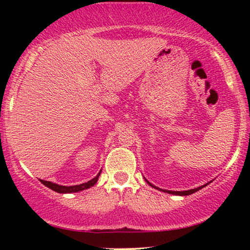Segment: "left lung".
<instances>
[{
  "label": "left lung",
  "mask_w": 250,
  "mask_h": 250,
  "mask_svg": "<svg viewBox=\"0 0 250 250\" xmlns=\"http://www.w3.org/2000/svg\"><path fill=\"white\" fill-rule=\"evenodd\" d=\"M146 182H148V181H146ZM149 183V182H148ZM150 186H151L152 188H156V187H153L151 183H149ZM208 184V183H207ZM207 184H205V186H203V187H199V188H196V189H191V190H187V191H169V190H163L164 192H167V193H170V194H177V196H189V194H191V193H194L196 192V191H198V190H200V189H203L204 187H206ZM156 189H159V188H156ZM160 190V189H159Z\"/></svg>",
  "instance_id": "left-lung-1"
}]
</instances>
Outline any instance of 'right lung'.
I'll use <instances>...</instances> for the list:
<instances>
[{
	"instance_id": "right-lung-1",
	"label": "right lung",
	"mask_w": 250,
	"mask_h": 250,
	"mask_svg": "<svg viewBox=\"0 0 250 250\" xmlns=\"http://www.w3.org/2000/svg\"><path fill=\"white\" fill-rule=\"evenodd\" d=\"M100 173L101 170L99 172V174L97 176L94 177V179H92L91 181H88L86 183H83V184H80V186H71V187H64V186H59V184H56V183H52V182H49V181H44V180H41V182H42L44 186H46L47 188H50V189H52L53 191H56L58 193H71V192H78V191H82V190H85V189H88V188L93 187L95 183L98 182V179L99 176H100Z\"/></svg>"
}]
</instances>
